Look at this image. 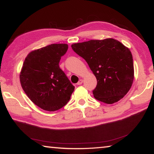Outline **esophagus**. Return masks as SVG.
Returning a JSON list of instances; mask_svg holds the SVG:
<instances>
[{
	"instance_id": "obj_1",
	"label": "esophagus",
	"mask_w": 154,
	"mask_h": 154,
	"mask_svg": "<svg viewBox=\"0 0 154 154\" xmlns=\"http://www.w3.org/2000/svg\"><path fill=\"white\" fill-rule=\"evenodd\" d=\"M82 83H83V79H80L79 82H77V85H81V84H82Z\"/></svg>"
}]
</instances>
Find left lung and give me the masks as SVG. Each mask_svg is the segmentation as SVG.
<instances>
[{
	"label": "left lung",
	"mask_w": 154,
	"mask_h": 154,
	"mask_svg": "<svg viewBox=\"0 0 154 154\" xmlns=\"http://www.w3.org/2000/svg\"><path fill=\"white\" fill-rule=\"evenodd\" d=\"M71 48L87 62L97 79L93 90L96 100L113 104L128 92L134 77L129 48L112 38L73 43Z\"/></svg>",
	"instance_id": "left-lung-1"
}]
</instances>
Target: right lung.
Instances as JSON below:
<instances>
[{
  "mask_svg": "<svg viewBox=\"0 0 154 154\" xmlns=\"http://www.w3.org/2000/svg\"><path fill=\"white\" fill-rule=\"evenodd\" d=\"M67 44H51L30 51L20 75L22 89L32 102L48 111H55L69 102L75 87L59 66Z\"/></svg>",
  "mask_w": 154,
  "mask_h": 154,
  "instance_id": "add662e5",
  "label": "right lung"
}]
</instances>
